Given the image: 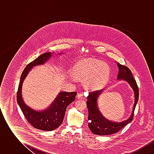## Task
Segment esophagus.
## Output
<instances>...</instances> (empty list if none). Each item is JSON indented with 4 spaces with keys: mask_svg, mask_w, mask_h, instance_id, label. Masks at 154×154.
<instances>
[{
    "mask_svg": "<svg viewBox=\"0 0 154 154\" xmlns=\"http://www.w3.org/2000/svg\"><path fill=\"white\" fill-rule=\"evenodd\" d=\"M77 97L79 99H85V96L83 95L82 93H80L77 95Z\"/></svg>",
    "mask_w": 154,
    "mask_h": 154,
    "instance_id": "1",
    "label": "esophagus"
}]
</instances>
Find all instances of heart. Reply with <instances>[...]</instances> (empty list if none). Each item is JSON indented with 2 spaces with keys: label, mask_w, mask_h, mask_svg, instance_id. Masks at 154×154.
I'll return each instance as SVG.
<instances>
[{
  "label": "heart",
  "mask_w": 154,
  "mask_h": 154,
  "mask_svg": "<svg viewBox=\"0 0 154 154\" xmlns=\"http://www.w3.org/2000/svg\"><path fill=\"white\" fill-rule=\"evenodd\" d=\"M110 73V67L106 63L92 58L79 60L72 70L74 79L84 80L85 87L89 91L102 88L109 80Z\"/></svg>",
  "instance_id": "heart-1"
}]
</instances>
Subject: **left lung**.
<instances>
[{"label": "left lung", "mask_w": 154, "mask_h": 154, "mask_svg": "<svg viewBox=\"0 0 154 154\" xmlns=\"http://www.w3.org/2000/svg\"><path fill=\"white\" fill-rule=\"evenodd\" d=\"M119 69L117 80H125L129 83L134 91L135 101L131 117L121 122H115L106 119L98 109L97 98L104 89L95 91L89 94L87 97V106L88 110V126L91 132L97 135H109L117 133L125 125L129 124L133 118L134 111L139 100V88L131 70L126 66L117 63Z\"/></svg>", "instance_id": "1"}]
</instances>
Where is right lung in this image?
Masks as SVG:
<instances>
[{
  "label": "right lung",
  "instance_id": "obj_1",
  "mask_svg": "<svg viewBox=\"0 0 154 154\" xmlns=\"http://www.w3.org/2000/svg\"><path fill=\"white\" fill-rule=\"evenodd\" d=\"M60 54L61 53L59 54ZM51 56V52L44 53L26 66L20 78L17 95V103L27 121L34 128L45 131L55 130L62 124L67 107L74 101L77 95L75 92H61L48 109L40 111L33 110L23 102L22 97V83L27 74L33 66L44 64Z\"/></svg>",
  "mask_w": 154,
  "mask_h": 154
}]
</instances>
